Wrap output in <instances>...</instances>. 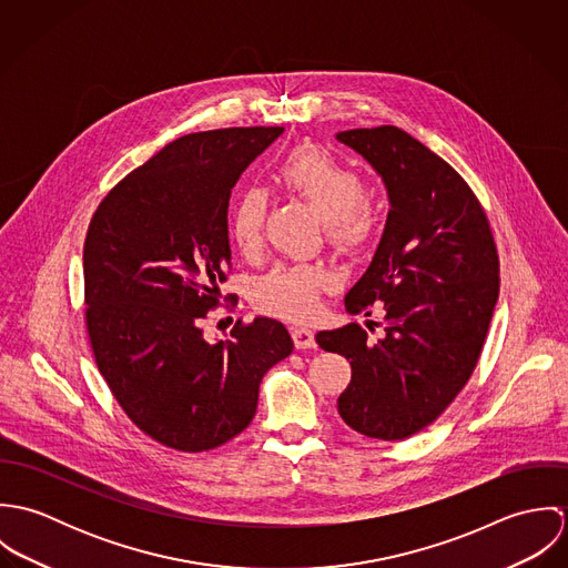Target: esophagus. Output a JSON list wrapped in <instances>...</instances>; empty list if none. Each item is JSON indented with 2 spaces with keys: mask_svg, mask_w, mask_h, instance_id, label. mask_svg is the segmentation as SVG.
<instances>
[{
  "mask_svg": "<svg viewBox=\"0 0 568 568\" xmlns=\"http://www.w3.org/2000/svg\"><path fill=\"white\" fill-rule=\"evenodd\" d=\"M293 341L297 349H311L315 347V332L311 327H293Z\"/></svg>",
  "mask_w": 568,
  "mask_h": 568,
  "instance_id": "34e87169",
  "label": "esophagus"
}]
</instances>
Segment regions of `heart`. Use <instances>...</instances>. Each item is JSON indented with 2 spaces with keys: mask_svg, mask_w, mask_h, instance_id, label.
I'll return each mask as SVG.
<instances>
[{
  "mask_svg": "<svg viewBox=\"0 0 568 568\" xmlns=\"http://www.w3.org/2000/svg\"><path fill=\"white\" fill-rule=\"evenodd\" d=\"M277 183L306 201L324 219L325 239L338 251H356L374 232V212L365 201L363 176L315 146L291 151L277 165ZM266 194L260 187L243 190L230 210V234L243 253L262 243L266 221ZM332 280L320 266L277 264L253 286L260 311L284 320H308L320 308V295Z\"/></svg>",
  "mask_w": 568,
  "mask_h": 568,
  "instance_id": "heart-1",
  "label": "heart"
}]
</instances>
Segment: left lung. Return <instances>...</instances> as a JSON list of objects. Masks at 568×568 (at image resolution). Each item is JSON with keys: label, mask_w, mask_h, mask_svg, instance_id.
I'll return each mask as SVG.
<instances>
[{"label": "left lung", "mask_w": 568, "mask_h": 568, "mask_svg": "<svg viewBox=\"0 0 568 568\" xmlns=\"http://www.w3.org/2000/svg\"><path fill=\"white\" fill-rule=\"evenodd\" d=\"M336 140L381 174L392 205L345 311L381 302L387 324L376 343L358 324L324 329L317 343L352 365L338 396L345 424L374 439H405L468 383L498 300V255L475 192L422 142L398 126L341 131Z\"/></svg>", "instance_id": "8db88e82"}]
</instances>
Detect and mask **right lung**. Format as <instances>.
Returning <instances> with one entry per match:
<instances>
[{"instance_id": "right-lung-1", "label": "right lung", "mask_w": 568, "mask_h": 568, "mask_svg": "<svg viewBox=\"0 0 568 568\" xmlns=\"http://www.w3.org/2000/svg\"><path fill=\"white\" fill-rule=\"evenodd\" d=\"M282 126L190 133L98 205L82 251L87 332L100 374L155 442L212 450L243 433L264 374L293 352L284 324L255 317L205 341L232 264V187Z\"/></svg>"}]
</instances>
